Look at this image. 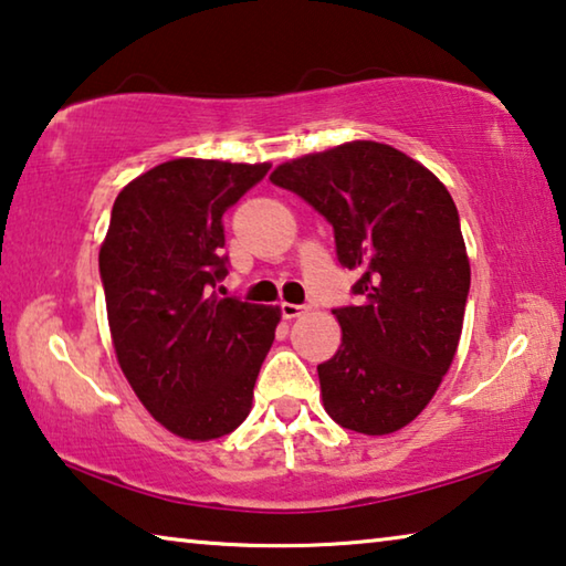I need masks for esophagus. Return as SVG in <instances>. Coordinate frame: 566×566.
<instances>
[{
  "mask_svg": "<svg viewBox=\"0 0 566 566\" xmlns=\"http://www.w3.org/2000/svg\"><path fill=\"white\" fill-rule=\"evenodd\" d=\"M280 310H282V317H284V319H296V317H302V314L306 312V306H304V304L282 302Z\"/></svg>",
  "mask_w": 566,
  "mask_h": 566,
  "instance_id": "1",
  "label": "esophagus"
}]
</instances>
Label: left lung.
Returning <instances> with one entry per match:
<instances>
[{
  "instance_id": "8db88e82",
  "label": "left lung",
  "mask_w": 566,
  "mask_h": 566,
  "mask_svg": "<svg viewBox=\"0 0 566 566\" xmlns=\"http://www.w3.org/2000/svg\"><path fill=\"white\" fill-rule=\"evenodd\" d=\"M270 179L327 219L339 264L359 274V302L332 310L342 344L317 367L324 409L352 432H397L434 397L462 334L469 260L452 195L379 142L286 161Z\"/></svg>"
}]
</instances>
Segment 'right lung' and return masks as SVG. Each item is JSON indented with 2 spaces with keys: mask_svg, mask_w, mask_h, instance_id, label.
Listing matches in <instances>:
<instances>
[{
  "mask_svg": "<svg viewBox=\"0 0 566 566\" xmlns=\"http://www.w3.org/2000/svg\"><path fill=\"white\" fill-rule=\"evenodd\" d=\"M270 165L171 159L114 199L99 274L119 367L169 432L224 437L252 409L280 306L219 296L222 217Z\"/></svg>",
  "mask_w": 566,
  "mask_h": 566,
  "instance_id": "obj_1",
  "label": "right lung"
}]
</instances>
